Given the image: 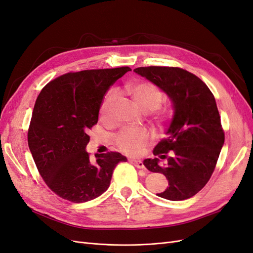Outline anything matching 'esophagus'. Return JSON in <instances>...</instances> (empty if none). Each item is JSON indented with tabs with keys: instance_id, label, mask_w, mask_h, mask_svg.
I'll use <instances>...</instances> for the list:
<instances>
[{
	"instance_id": "obj_1",
	"label": "esophagus",
	"mask_w": 253,
	"mask_h": 253,
	"mask_svg": "<svg viewBox=\"0 0 253 253\" xmlns=\"http://www.w3.org/2000/svg\"><path fill=\"white\" fill-rule=\"evenodd\" d=\"M129 162H131V164H133L135 167L138 168V169H144V165H143V163L141 162V160L131 159V160H129Z\"/></svg>"
}]
</instances>
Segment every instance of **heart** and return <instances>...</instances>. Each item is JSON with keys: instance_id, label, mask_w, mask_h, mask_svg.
I'll list each match as a JSON object with an SVG mask.
<instances>
[{"instance_id": "obj_1", "label": "heart", "mask_w": 253, "mask_h": 253, "mask_svg": "<svg viewBox=\"0 0 253 253\" xmlns=\"http://www.w3.org/2000/svg\"><path fill=\"white\" fill-rule=\"evenodd\" d=\"M126 93L144 112H150L152 117L157 122H165L172 116V109L169 105H162L164 93L154 83L141 81L128 84L126 86ZM117 94L115 90H109L105 94L100 105V113L103 117L109 118ZM150 141V134L143 128L132 129L122 128L115 138L118 149L127 154H137Z\"/></svg>"}]
</instances>
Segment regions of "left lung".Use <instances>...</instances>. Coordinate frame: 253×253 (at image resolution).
Returning <instances> with one entry per match:
<instances>
[{
  "instance_id": "left-lung-1",
  "label": "left lung",
  "mask_w": 253,
  "mask_h": 253,
  "mask_svg": "<svg viewBox=\"0 0 253 253\" xmlns=\"http://www.w3.org/2000/svg\"><path fill=\"white\" fill-rule=\"evenodd\" d=\"M134 72L166 91L174 109L167 137L153 151L156 157L143 165L168 178L169 187L158 196L188 200L209 181L225 141L215 98L202 79L179 67L147 66ZM160 159H167L166 166Z\"/></svg>"
}]
</instances>
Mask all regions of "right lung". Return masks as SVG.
Segmentation results:
<instances>
[{"label": "right lung", "mask_w": 253, "mask_h": 253, "mask_svg": "<svg viewBox=\"0 0 253 253\" xmlns=\"http://www.w3.org/2000/svg\"><path fill=\"white\" fill-rule=\"evenodd\" d=\"M128 71L122 66L67 73L38 96L28 147L41 177L63 200L80 204L100 196L110 187L115 167L126 160L118 152L91 160L85 148L106 90Z\"/></svg>", "instance_id": "1"}]
</instances>
